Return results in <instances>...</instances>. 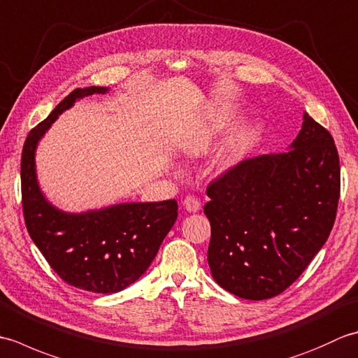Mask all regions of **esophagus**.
Instances as JSON below:
<instances>
[{"label":"esophagus","instance_id":"esophagus-1","mask_svg":"<svg viewBox=\"0 0 358 358\" xmlns=\"http://www.w3.org/2000/svg\"><path fill=\"white\" fill-rule=\"evenodd\" d=\"M183 206L187 212H196V210H200L201 203H200L199 199H195V196L187 195L186 199L183 200Z\"/></svg>","mask_w":358,"mask_h":358}]
</instances>
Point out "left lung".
I'll return each mask as SVG.
<instances>
[{"instance_id":"obj_1","label":"left lung","mask_w":358,"mask_h":358,"mask_svg":"<svg viewBox=\"0 0 358 358\" xmlns=\"http://www.w3.org/2000/svg\"><path fill=\"white\" fill-rule=\"evenodd\" d=\"M291 149L245 159L208 186V262L227 292L277 296L328 240L340 199V158L328 129L305 112Z\"/></svg>"}]
</instances>
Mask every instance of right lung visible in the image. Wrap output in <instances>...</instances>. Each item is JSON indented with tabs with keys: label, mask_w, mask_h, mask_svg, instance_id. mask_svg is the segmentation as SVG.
<instances>
[{
	"label": "right lung",
	"mask_w": 358,
	"mask_h": 358,
	"mask_svg": "<svg viewBox=\"0 0 358 358\" xmlns=\"http://www.w3.org/2000/svg\"><path fill=\"white\" fill-rule=\"evenodd\" d=\"M106 87L75 89L29 132L21 155L22 215L30 238L67 285L112 294L138 280L177 220L175 200L126 203L86 214H64L45 201L35 175V148L58 115Z\"/></svg>",
	"instance_id": "right-lung-1"
}]
</instances>
